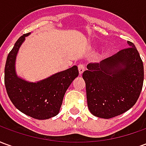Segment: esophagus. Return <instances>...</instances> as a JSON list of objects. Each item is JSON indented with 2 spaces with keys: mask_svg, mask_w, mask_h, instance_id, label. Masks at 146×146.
I'll return each instance as SVG.
<instances>
[{
  "mask_svg": "<svg viewBox=\"0 0 146 146\" xmlns=\"http://www.w3.org/2000/svg\"><path fill=\"white\" fill-rule=\"evenodd\" d=\"M77 67H78V70H79V73L80 75H81L83 73V72L84 71V70H85V68H84V66L83 65V64H79L78 66H77Z\"/></svg>",
  "mask_w": 146,
  "mask_h": 146,
  "instance_id": "esophagus-1",
  "label": "esophagus"
}]
</instances>
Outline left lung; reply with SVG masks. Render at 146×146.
<instances>
[{
  "label": "left lung",
  "instance_id": "obj_1",
  "mask_svg": "<svg viewBox=\"0 0 146 146\" xmlns=\"http://www.w3.org/2000/svg\"><path fill=\"white\" fill-rule=\"evenodd\" d=\"M119 51L100 63H89L83 73L88 106L95 116L110 119L129 110L141 94L144 80L143 62L137 48Z\"/></svg>",
  "mask_w": 146,
  "mask_h": 146
}]
</instances>
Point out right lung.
I'll use <instances>...</instances> for the list:
<instances>
[{
    "instance_id": "obj_1",
    "label": "right lung",
    "mask_w": 146,
    "mask_h": 146,
    "mask_svg": "<svg viewBox=\"0 0 146 146\" xmlns=\"http://www.w3.org/2000/svg\"><path fill=\"white\" fill-rule=\"evenodd\" d=\"M29 34H23L18 39L8 54L5 68V88L10 100L20 112L34 119H49L58 113L64 95L79 75V71L74 66L37 83H29L19 78L15 71V57Z\"/></svg>"
}]
</instances>
